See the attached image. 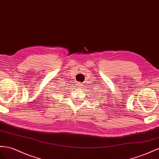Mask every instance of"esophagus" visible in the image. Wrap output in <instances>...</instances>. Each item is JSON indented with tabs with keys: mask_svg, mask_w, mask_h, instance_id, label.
<instances>
[{
	"mask_svg": "<svg viewBox=\"0 0 159 159\" xmlns=\"http://www.w3.org/2000/svg\"><path fill=\"white\" fill-rule=\"evenodd\" d=\"M81 86H82V85H81V84H78V87H80Z\"/></svg>",
	"mask_w": 159,
	"mask_h": 159,
	"instance_id": "1",
	"label": "esophagus"
}]
</instances>
